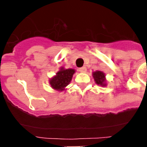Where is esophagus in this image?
I'll use <instances>...</instances> for the list:
<instances>
[{"label": "esophagus", "mask_w": 147, "mask_h": 147, "mask_svg": "<svg viewBox=\"0 0 147 147\" xmlns=\"http://www.w3.org/2000/svg\"><path fill=\"white\" fill-rule=\"evenodd\" d=\"M78 71H80V72H82V73H85V72H86V71H87V69H86V67L85 66L82 67V68H79V69H78Z\"/></svg>", "instance_id": "34e87169"}]
</instances>
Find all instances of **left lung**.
<instances>
[{"label": "left lung", "instance_id": "1", "mask_svg": "<svg viewBox=\"0 0 147 147\" xmlns=\"http://www.w3.org/2000/svg\"><path fill=\"white\" fill-rule=\"evenodd\" d=\"M92 76L94 78V80L98 85L105 87L107 86V80L105 77V74L101 71H95L92 72Z\"/></svg>", "mask_w": 147, "mask_h": 147}]
</instances>
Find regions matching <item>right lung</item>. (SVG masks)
<instances>
[{
	"label": "right lung",
	"mask_w": 147,
	"mask_h": 147,
	"mask_svg": "<svg viewBox=\"0 0 147 147\" xmlns=\"http://www.w3.org/2000/svg\"><path fill=\"white\" fill-rule=\"evenodd\" d=\"M75 73L76 70L74 69H65L64 67H60L55 76H53L49 80L50 87L59 92L65 91L67 85L71 82Z\"/></svg>",
	"instance_id": "add662e5"
}]
</instances>
